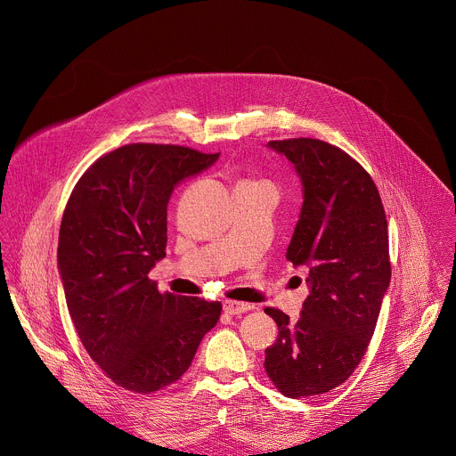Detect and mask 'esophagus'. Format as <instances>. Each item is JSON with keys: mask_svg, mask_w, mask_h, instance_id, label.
I'll list each match as a JSON object with an SVG mask.
<instances>
[{"mask_svg": "<svg viewBox=\"0 0 456 456\" xmlns=\"http://www.w3.org/2000/svg\"><path fill=\"white\" fill-rule=\"evenodd\" d=\"M223 309L226 314L230 316H235V314H242V313H248L253 309L251 304H244V302H235V300H224L223 302Z\"/></svg>", "mask_w": 456, "mask_h": 456, "instance_id": "34e87169", "label": "esophagus"}]
</instances>
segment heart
<instances>
[{"instance_id":"1","label":"heart","mask_w":456,"mask_h":456,"mask_svg":"<svg viewBox=\"0 0 456 456\" xmlns=\"http://www.w3.org/2000/svg\"><path fill=\"white\" fill-rule=\"evenodd\" d=\"M260 184H268V183H260ZM268 186H272V184H268Z\"/></svg>"}]
</instances>
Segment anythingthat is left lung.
Segmentation results:
<instances>
[{"instance_id":"8db88e82","label":"left lung","mask_w":456,"mask_h":456,"mask_svg":"<svg viewBox=\"0 0 456 456\" xmlns=\"http://www.w3.org/2000/svg\"><path fill=\"white\" fill-rule=\"evenodd\" d=\"M302 179L304 205L286 258L309 268L297 322L273 307L277 340L265 349L270 381L289 398L342 385L362 362L390 286L388 223L369 172L316 138L272 140Z\"/></svg>"}]
</instances>
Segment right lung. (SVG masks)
Instances as JSON below:
<instances>
[{
    "mask_svg": "<svg viewBox=\"0 0 456 456\" xmlns=\"http://www.w3.org/2000/svg\"><path fill=\"white\" fill-rule=\"evenodd\" d=\"M172 143H128L98 158L68 198L58 244L75 330L107 378L149 395L190 369L223 305L159 293L149 279L167 249V205L217 161Z\"/></svg>",
    "mask_w": 456,
    "mask_h": 456,
    "instance_id": "add662e5",
    "label": "right lung"
}]
</instances>
